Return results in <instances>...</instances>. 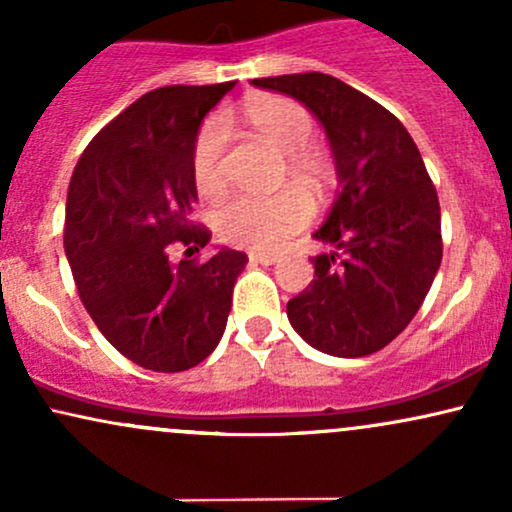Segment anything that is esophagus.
Segmentation results:
<instances>
[{
    "mask_svg": "<svg viewBox=\"0 0 512 512\" xmlns=\"http://www.w3.org/2000/svg\"><path fill=\"white\" fill-rule=\"evenodd\" d=\"M250 262L252 264H264V267H269V264L279 262V255H272V252H250Z\"/></svg>",
    "mask_w": 512,
    "mask_h": 512,
    "instance_id": "esophagus-1",
    "label": "esophagus"
}]
</instances>
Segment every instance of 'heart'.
I'll use <instances>...</instances> for the list:
<instances>
[{
  "label": "heart",
  "instance_id": "obj_1",
  "mask_svg": "<svg viewBox=\"0 0 512 512\" xmlns=\"http://www.w3.org/2000/svg\"><path fill=\"white\" fill-rule=\"evenodd\" d=\"M257 137L289 154V166L298 178L320 180L322 166L313 156L298 154L310 144L315 122L296 101L279 96L257 98L245 110ZM226 117L216 115L199 129L192 149V178L202 195H216L223 187V149H226ZM313 219V202L301 187H286L272 197L233 195L214 211V228L223 243L248 250H276L293 233Z\"/></svg>",
  "mask_w": 512,
  "mask_h": 512
}]
</instances>
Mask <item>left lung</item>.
Instances as JSON below:
<instances>
[{
    "instance_id": "8db88e82",
    "label": "left lung",
    "mask_w": 512,
    "mask_h": 512,
    "mask_svg": "<svg viewBox=\"0 0 512 512\" xmlns=\"http://www.w3.org/2000/svg\"><path fill=\"white\" fill-rule=\"evenodd\" d=\"M301 101L330 139L339 195L313 233L315 279L286 305L291 327L322 354H375L409 325L440 260V207L407 127L366 93L322 72L252 79Z\"/></svg>"
}]
</instances>
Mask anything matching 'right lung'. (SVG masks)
<instances>
[{
	"instance_id": "obj_1",
	"label": "right lung",
	"mask_w": 512,
	"mask_h": 512,
	"mask_svg": "<svg viewBox=\"0 0 512 512\" xmlns=\"http://www.w3.org/2000/svg\"><path fill=\"white\" fill-rule=\"evenodd\" d=\"M233 86L144 93L93 137L69 182L64 255L81 303L122 356L156 373L197 366L219 346L248 264L228 248L204 262H170L175 243L199 252L211 240L190 221L192 149Z\"/></svg>"
}]
</instances>
